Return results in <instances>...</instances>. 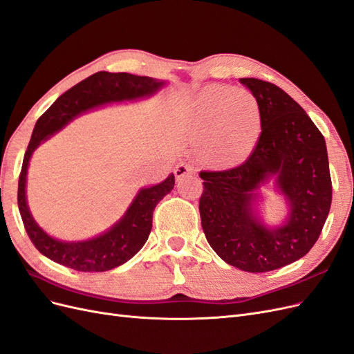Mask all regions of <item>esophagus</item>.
<instances>
[{"label":"esophagus","instance_id":"esophagus-1","mask_svg":"<svg viewBox=\"0 0 354 354\" xmlns=\"http://www.w3.org/2000/svg\"><path fill=\"white\" fill-rule=\"evenodd\" d=\"M189 174H194V169H192V167H189L187 164H178L176 168H174V176L177 180H181L185 178L186 176Z\"/></svg>","mask_w":354,"mask_h":354}]
</instances>
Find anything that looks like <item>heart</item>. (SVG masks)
Instances as JSON below:
<instances>
[{
    "label": "heart",
    "mask_w": 354,
    "mask_h": 354,
    "mask_svg": "<svg viewBox=\"0 0 354 354\" xmlns=\"http://www.w3.org/2000/svg\"><path fill=\"white\" fill-rule=\"evenodd\" d=\"M190 133L211 162L232 165L242 160L261 133V109L248 90L209 87L196 99Z\"/></svg>",
    "instance_id": "1"
}]
</instances>
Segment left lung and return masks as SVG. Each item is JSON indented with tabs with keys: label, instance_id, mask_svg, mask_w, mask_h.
Listing matches in <instances>:
<instances>
[{
	"label": "left lung",
	"instance_id": "8db88e82",
	"mask_svg": "<svg viewBox=\"0 0 354 354\" xmlns=\"http://www.w3.org/2000/svg\"><path fill=\"white\" fill-rule=\"evenodd\" d=\"M261 109V134L243 164L201 171V224L221 260L243 272L281 269L304 257L324 229L332 201L325 138L277 85L242 78ZM270 175L288 198L285 227L267 230L252 212L253 192Z\"/></svg>",
	"mask_w": 354,
	"mask_h": 354
}]
</instances>
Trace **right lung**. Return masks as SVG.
Returning a JSON list of instances; mask_svg holds the SVG:
<instances>
[{"instance_id": "add662e5", "label": "right lung", "mask_w": 354, "mask_h": 354, "mask_svg": "<svg viewBox=\"0 0 354 354\" xmlns=\"http://www.w3.org/2000/svg\"><path fill=\"white\" fill-rule=\"evenodd\" d=\"M162 85L164 81L149 77L102 71L73 85L39 116L19 176L17 203L29 239L50 260L78 272H106L124 264L146 243L152 230V216L156 203L173 190L176 181L171 174L162 183L142 189L125 216L100 236L84 242H62L48 236L38 226L26 205L25 186L32 152L42 140L59 131L77 115L104 103L146 97L156 93Z\"/></svg>"}]
</instances>
